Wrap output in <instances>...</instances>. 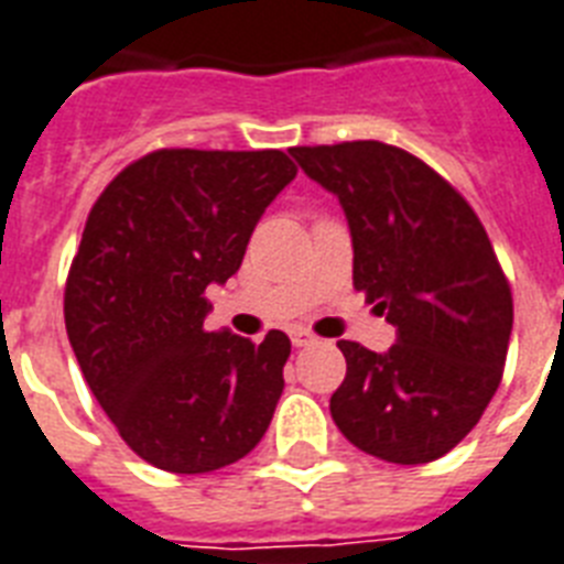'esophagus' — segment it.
<instances>
[{
	"mask_svg": "<svg viewBox=\"0 0 564 564\" xmlns=\"http://www.w3.org/2000/svg\"><path fill=\"white\" fill-rule=\"evenodd\" d=\"M290 338H292V345H295V347H306V345H313V341H315L313 333H310V329H304V327H292Z\"/></svg>",
	"mask_w": 564,
	"mask_h": 564,
	"instance_id": "esophagus-1",
	"label": "esophagus"
}]
</instances>
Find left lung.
Instances as JSON below:
<instances>
[{"label":"left lung","mask_w":564,"mask_h":564,"mask_svg":"<svg viewBox=\"0 0 564 564\" xmlns=\"http://www.w3.org/2000/svg\"><path fill=\"white\" fill-rule=\"evenodd\" d=\"M338 196L354 235V286L397 327L373 354L338 341L345 382L329 414L388 464H432L464 441L501 386L512 292L478 214L423 159L386 141L292 148Z\"/></svg>","instance_id":"left-lung-1"}]
</instances>
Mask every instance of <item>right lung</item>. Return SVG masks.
<instances>
[{
    "label": "right lung",
    "mask_w": 564,
    "mask_h": 564,
    "mask_svg": "<svg viewBox=\"0 0 564 564\" xmlns=\"http://www.w3.org/2000/svg\"><path fill=\"white\" fill-rule=\"evenodd\" d=\"M295 173L283 150L162 148L127 164L86 217L63 292L68 341L121 441L164 473L235 464L272 423L290 336L208 333L205 290L240 269Z\"/></svg>",
    "instance_id": "add662e5"
}]
</instances>
